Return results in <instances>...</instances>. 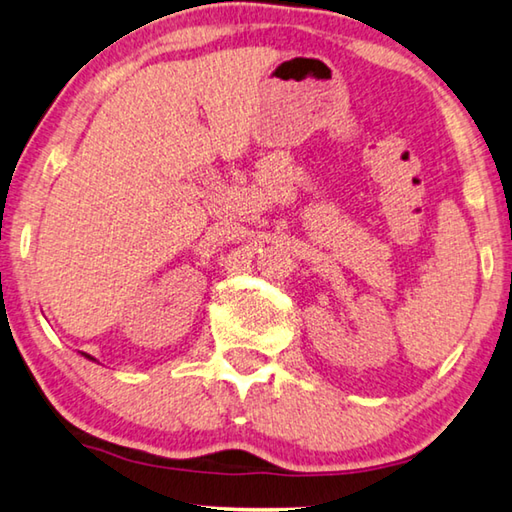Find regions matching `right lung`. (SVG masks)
<instances>
[{
	"instance_id": "right-lung-1",
	"label": "right lung",
	"mask_w": 512,
	"mask_h": 512,
	"mask_svg": "<svg viewBox=\"0 0 512 512\" xmlns=\"http://www.w3.org/2000/svg\"><path fill=\"white\" fill-rule=\"evenodd\" d=\"M83 356H86V358H90V360H95V358H92V356H88V354H83Z\"/></svg>"
}]
</instances>
